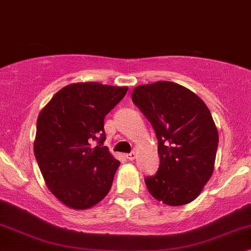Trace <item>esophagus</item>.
<instances>
[{
	"label": "esophagus",
	"instance_id": "34e87169",
	"mask_svg": "<svg viewBox=\"0 0 251 251\" xmlns=\"http://www.w3.org/2000/svg\"><path fill=\"white\" fill-rule=\"evenodd\" d=\"M135 157H136V152L135 151H132L131 153H127V155H126V158L129 159V160L135 159Z\"/></svg>",
	"mask_w": 251,
	"mask_h": 251
}]
</instances>
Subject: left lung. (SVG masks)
Listing matches in <instances>:
<instances>
[{"label":"left lung","instance_id":"1","mask_svg":"<svg viewBox=\"0 0 251 251\" xmlns=\"http://www.w3.org/2000/svg\"><path fill=\"white\" fill-rule=\"evenodd\" d=\"M132 101L158 139L159 169L145 179L147 188L166 205L188 204L215 169L219 136L210 110L195 93L171 81L135 87Z\"/></svg>","mask_w":251,"mask_h":251}]
</instances>
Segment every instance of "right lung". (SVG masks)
Here are the masks:
<instances>
[{
    "mask_svg": "<svg viewBox=\"0 0 251 251\" xmlns=\"http://www.w3.org/2000/svg\"><path fill=\"white\" fill-rule=\"evenodd\" d=\"M127 89L100 82L71 83L39 113L35 158L48 189L68 208L89 209L108 195L120 162L103 146L104 117Z\"/></svg>",
    "mask_w": 251,
    "mask_h": 251,
    "instance_id": "add662e5",
    "label": "right lung"
}]
</instances>
